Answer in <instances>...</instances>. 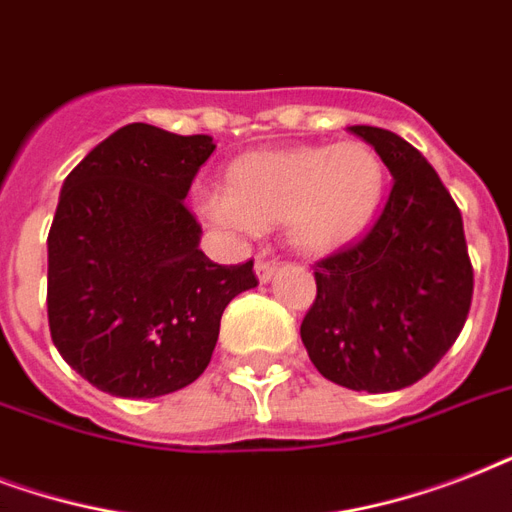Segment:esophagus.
I'll return each mask as SVG.
<instances>
[{
  "instance_id": "obj_1",
  "label": "esophagus",
  "mask_w": 512,
  "mask_h": 512,
  "mask_svg": "<svg viewBox=\"0 0 512 512\" xmlns=\"http://www.w3.org/2000/svg\"><path fill=\"white\" fill-rule=\"evenodd\" d=\"M276 268H279V265L273 263V260H265V257H260V260L255 263V273H257V279H260V284L271 281L273 273H276Z\"/></svg>"
}]
</instances>
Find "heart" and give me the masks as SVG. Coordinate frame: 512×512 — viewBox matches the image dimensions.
I'll return each instance as SVG.
<instances>
[{
	"instance_id": "obj_1",
	"label": "heart",
	"mask_w": 512,
	"mask_h": 512,
	"mask_svg": "<svg viewBox=\"0 0 512 512\" xmlns=\"http://www.w3.org/2000/svg\"><path fill=\"white\" fill-rule=\"evenodd\" d=\"M385 183V164L364 140L252 151L231 162L223 196L207 199L204 212L236 231L284 223L300 255L332 257L372 228Z\"/></svg>"
}]
</instances>
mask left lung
<instances>
[{"label": "left lung", "instance_id": "1", "mask_svg": "<svg viewBox=\"0 0 512 512\" xmlns=\"http://www.w3.org/2000/svg\"><path fill=\"white\" fill-rule=\"evenodd\" d=\"M348 130L380 154L393 188L372 231L319 263L300 337L327 380L390 393L422 380L460 337L473 265L460 209L428 159L396 132Z\"/></svg>", "mask_w": 512, "mask_h": 512}]
</instances>
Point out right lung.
Returning <instances> with one entry per match:
<instances>
[{
  "label": "right lung",
  "instance_id": "add662e5",
  "mask_svg": "<svg viewBox=\"0 0 512 512\" xmlns=\"http://www.w3.org/2000/svg\"><path fill=\"white\" fill-rule=\"evenodd\" d=\"M209 135L127 124L63 180L47 236L55 348L103 393L156 398L207 369L220 316L257 287L252 260L217 265L185 209Z\"/></svg>",
  "mask_w": 512,
  "mask_h": 512
}]
</instances>
